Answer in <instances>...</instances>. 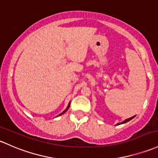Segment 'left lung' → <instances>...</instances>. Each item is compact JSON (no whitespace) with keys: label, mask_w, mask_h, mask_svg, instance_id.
Listing matches in <instances>:
<instances>
[{"label":"left lung","mask_w":158,"mask_h":158,"mask_svg":"<svg viewBox=\"0 0 158 158\" xmlns=\"http://www.w3.org/2000/svg\"><path fill=\"white\" fill-rule=\"evenodd\" d=\"M134 117H135V116H133V117H130V118H128V119H125V120H124V121H123V122H121V123H117V124H116V125H117V126H118V125H120V124H123V123H126L129 122V120H131V119H133Z\"/></svg>","instance_id":"8db88e82"}]
</instances>
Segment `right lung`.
<instances>
[{
    "instance_id": "add662e5",
    "label": "right lung",
    "mask_w": 158,
    "mask_h": 158,
    "mask_svg": "<svg viewBox=\"0 0 158 158\" xmlns=\"http://www.w3.org/2000/svg\"><path fill=\"white\" fill-rule=\"evenodd\" d=\"M69 105H70V102H69V104H68L67 107H66V108L65 110H64V111H63V112H62V113H61V114H59V115H58V116H57V117H59V116H60V115H62V114H64V113H65V112H66V110H68V109H69Z\"/></svg>"
}]
</instances>
